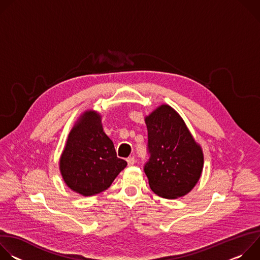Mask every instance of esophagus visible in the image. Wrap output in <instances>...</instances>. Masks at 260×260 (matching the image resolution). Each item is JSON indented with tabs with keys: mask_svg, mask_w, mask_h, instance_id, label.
<instances>
[{
	"mask_svg": "<svg viewBox=\"0 0 260 260\" xmlns=\"http://www.w3.org/2000/svg\"><path fill=\"white\" fill-rule=\"evenodd\" d=\"M126 161H127L128 166H134L135 162H136V158L134 156H129V157H127Z\"/></svg>",
	"mask_w": 260,
	"mask_h": 260,
	"instance_id": "esophagus-1",
	"label": "esophagus"
}]
</instances>
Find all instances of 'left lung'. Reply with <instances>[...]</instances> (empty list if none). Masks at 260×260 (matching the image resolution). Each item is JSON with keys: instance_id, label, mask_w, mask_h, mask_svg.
Returning a JSON list of instances; mask_svg holds the SVG:
<instances>
[{"instance_id": "8db88e82", "label": "left lung", "mask_w": 260, "mask_h": 260, "mask_svg": "<svg viewBox=\"0 0 260 260\" xmlns=\"http://www.w3.org/2000/svg\"><path fill=\"white\" fill-rule=\"evenodd\" d=\"M148 159L144 172L157 196L173 200L188 193L198 183L204 166L201 147L183 119L168 105L145 119Z\"/></svg>"}]
</instances>
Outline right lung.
Returning <instances> with one entry per match:
<instances>
[{
    "instance_id": "right-lung-1",
    "label": "right lung",
    "mask_w": 260,
    "mask_h": 260,
    "mask_svg": "<svg viewBox=\"0 0 260 260\" xmlns=\"http://www.w3.org/2000/svg\"><path fill=\"white\" fill-rule=\"evenodd\" d=\"M126 165L104 133L100 115L88 111L71 131L59 168L72 190L90 197L109 188Z\"/></svg>"
}]
</instances>
